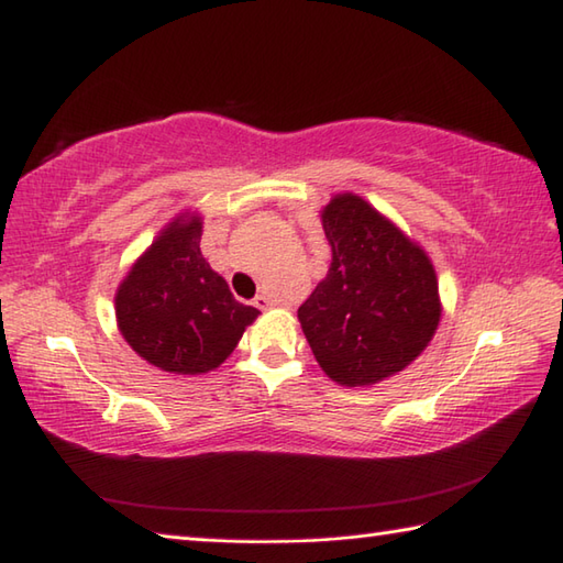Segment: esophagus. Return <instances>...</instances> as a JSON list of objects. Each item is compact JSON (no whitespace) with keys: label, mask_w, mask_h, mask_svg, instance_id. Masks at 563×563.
Segmentation results:
<instances>
[{"label":"esophagus","mask_w":563,"mask_h":563,"mask_svg":"<svg viewBox=\"0 0 563 563\" xmlns=\"http://www.w3.org/2000/svg\"><path fill=\"white\" fill-rule=\"evenodd\" d=\"M254 305H256L258 309H268V307H273V300H271L268 295H258L256 300H254Z\"/></svg>","instance_id":"obj_1"}]
</instances>
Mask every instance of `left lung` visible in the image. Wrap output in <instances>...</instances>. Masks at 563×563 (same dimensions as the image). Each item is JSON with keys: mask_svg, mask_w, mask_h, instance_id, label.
<instances>
[{"mask_svg": "<svg viewBox=\"0 0 563 563\" xmlns=\"http://www.w3.org/2000/svg\"><path fill=\"white\" fill-rule=\"evenodd\" d=\"M321 224L331 266L297 319L333 382L377 385L411 365L433 339L440 321L433 263L361 196L331 198Z\"/></svg>", "mask_w": 563, "mask_h": 563, "instance_id": "1", "label": "left lung"}]
</instances>
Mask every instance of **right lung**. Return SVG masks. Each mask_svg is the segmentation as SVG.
Returning <instances> with one entry per match:
<instances>
[{
  "instance_id": "1",
  "label": "right lung",
  "mask_w": 563,
  "mask_h": 563,
  "mask_svg": "<svg viewBox=\"0 0 563 563\" xmlns=\"http://www.w3.org/2000/svg\"><path fill=\"white\" fill-rule=\"evenodd\" d=\"M202 220L178 218L157 236L115 292V319L140 357L174 375L220 367L261 312L234 300L200 254Z\"/></svg>"
}]
</instances>
